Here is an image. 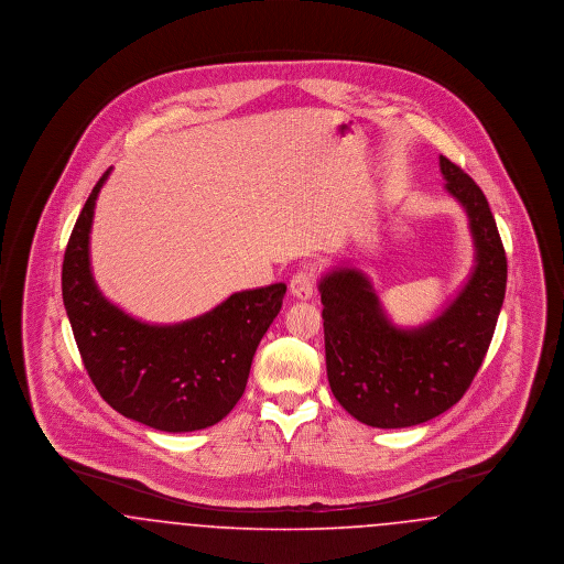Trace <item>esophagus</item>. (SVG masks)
<instances>
[{"label":"esophagus","instance_id":"obj_1","mask_svg":"<svg viewBox=\"0 0 564 564\" xmlns=\"http://www.w3.org/2000/svg\"><path fill=\"white\" fill-rule=\"evenodd\" d=\"M290 292L297 300H308L315 292V270H297L290 281Z\"/></svg>","mask_w":564,"mask_h":564}]
</instances>
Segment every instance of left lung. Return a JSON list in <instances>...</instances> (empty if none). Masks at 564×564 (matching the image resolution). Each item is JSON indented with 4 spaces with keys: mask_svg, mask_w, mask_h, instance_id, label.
I'll return each instance as SVG.
<instances>
[{
    "mask_svg": "<svg viewBox=\"0 0 564 564\" xmlns=\"http://www.w3.org/2000/svg\"><path fill=\"white\" fill-rule=\"evenodd\" d=\"M440 171L469 217L476 267L435 319L393 325L361 270H329L319 281L332 393L350 416L378 430L421 425L463 398L506 297L508 258L482 189L446 156Z\"/></svg>",
    "mask_w": 564,
    "mask_h": 564,
    "instance_id": "left-lung-1",
    "label": "left lung"
}]
</instances>
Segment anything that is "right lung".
Instances as JSON below:
<instances>
[{
    "instance_id": "obj_1",
    "label": "right lung",
    "mask_w": 564,
    "mask_h": 564,
    "mask_svg": "<svg viewBox=\"0 0 564 564\" xmlns=\"http://www.w3.org/2000/svg\"><path fill=\"white\" fill-rule=\"evenodd\" d=\"M109 171L72 230L61 276L84 368L101 398L127 419L169 433L212 427L241 400L256 349L288 288L239 292L175 325L133 319L99 292L88 258L95 205Z\"/></svg>"
}]
</instances>
